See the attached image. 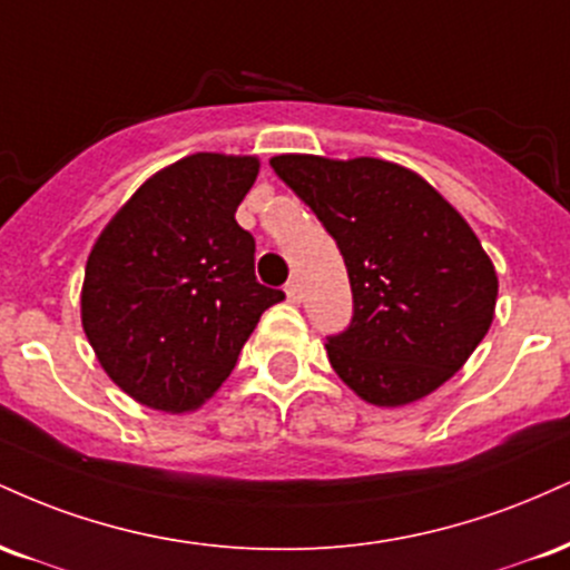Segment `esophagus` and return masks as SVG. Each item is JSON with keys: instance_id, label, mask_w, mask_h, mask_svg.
Wrapping results in <instances>:
<instances>
[{"instance_id": "esophagus-1", "label": "esophagus", "mask_w": 570, "mask_h": 570, "mask_svg": "<svg viewBox=\"0 0 570 570\" xmlns=\"http://www.w3.org/2000/svg\"><path fill=\"white\" fill-rule=\"evenodd\" d=\"M286 297H289V303H299V299H303V284H299L297 278H292L289 284H286Z\"/></svg>"}]
</instances>
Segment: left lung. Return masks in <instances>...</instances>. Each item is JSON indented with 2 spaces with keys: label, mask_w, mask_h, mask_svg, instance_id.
Returning a JSON list of instances; mask_svg holds the SVG:
<instances>
[{
  "label": "left lung",
  "mask_w": 570,
  "mask_h": 570,
  "mask_svg": "<svg viewBox=\"0 0 570 570\" xmlns=\"http://www.w3.org/2000/svg\"><path fill=\"white\" fill-rule=\"evenodd\" d=\"M278 179L335 238L353 318L326 337L348 389L377 407L429 396L493 322L499 278L466 219L410 168L377 158L276 155Z\"/></svg>",
  "instance_id": "left-lung-1"
}]
</instances>
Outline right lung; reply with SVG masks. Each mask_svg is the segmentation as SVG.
I'll use <instances>...</instances> for the list:
<instances>
[{"label": "right lung", "instance_id": "1", "mask_svg": "<svg viewBox=\"0 0 570 570\" xmlns=\"http://www.w3.org/2000/svg\"><path fill=\"white\" fill-rule=\"evenodd\" d=\"M257 174L252 155L176 160L130 195L90 248L82 330L136 402L198 410L259 316L284 299L254 276V238L235 222Z\"/></svg>", "mask_w": 570, "mask_h": 570}]
</instances>
